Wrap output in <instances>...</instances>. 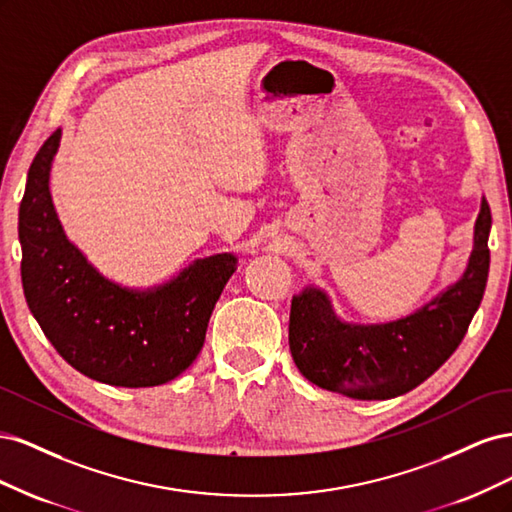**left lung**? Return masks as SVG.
Returning <instances> with one entry per match:
<instances>
[{"instance_id":"left-lung-1","label":"left lung","mask_w":512,"mask_h":512,"mask_svg":"<svg viewBox=\"0 0 512 512\" xmlns=\"http://www.w3.org/2000/svg\"><path fill=\"white\" fill-rule=\"evenodd\" d=\"M491 211L483 198L474 250L461 280L416 314L386 324H346L327 294L292 299L288 344L294 365L320 389L354 399L404 395L438 371L466 335L489 275Z\"/></svg>"}]
</instances>
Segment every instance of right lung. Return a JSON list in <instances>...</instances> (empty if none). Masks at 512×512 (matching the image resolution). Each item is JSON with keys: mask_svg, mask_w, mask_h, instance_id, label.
<instances>
[{"mask_svg": "<svg viewBox=\"0 0 512 512\" xmlns=\"http://www.w3.org/2000/svg\"><path fill=\"white\" fill-rule=\"evenodd\" d=\"M59 138L55 130L36 153L19 209L27 305L53 348L87 378L128 389L173 380L203 348L237 258L196 260L170 284L147 292L104 280L57 220L49 170Z\"/></svg>", "mask_w": 512, "mask_h": 512, "instance_id": "right-lung-1", "label": "right lung"}]
</instances>
